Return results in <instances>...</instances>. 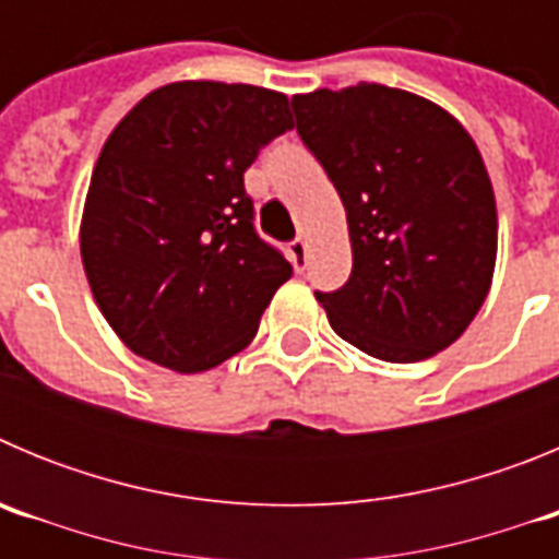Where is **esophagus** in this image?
<instances>
[{"instance_id": "obj_1", "label": "esophagus", "mask_w": 559, "mask_h": 559, "mask_svg": "<svg viewBox=\"0 0 559 559\" xmlns=\"http://www.w3.org/2000/svg\"><path fill=\"white\" fill-rule=\"evenodd\" d=\"M288 257H290V263H294V269L302 274L305 265H308V243H305L302 237H296L294 243L288 246Z\"/></svg>"}]
</instances>
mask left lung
Segmentation results:
<instances>
[{
    "label": "left lung",
    "instance_id": "8db88e82",
    "mask_svg": "<svg viewBox=\"0 0 559 559\" xmlns=\"http://www.w3.org/2000/svg\"><path fill=\"white\" fill-rule=\"evenodd\" d=\"M296 131L347 210L353 274L316 294L360 353L414 364L451 347L490 294L498 212L462 122L403 88L294 95Z\"/></svg>",
    "mask_w": 559,
    "mask_h": 559
}]
</instances>
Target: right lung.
<instances>
[{
	"instance_id": "1",
	"label": "right lung",
	"mask_w": 559,
	"mask_h": 559,
	"mask_svg": "<svg viewBox=\"0 0 559 559\" xmlns=\"http://www.w3.org/2000/svg\"><path fill=\"white\" fill-rule=\"evenodd\" d=\"M288 128L283 92L179 81L108 133L83 204L81 260L133 355L195 374L249 347L294 269L257 237L243 173Z\"/></svg>"
}]
</instances>
